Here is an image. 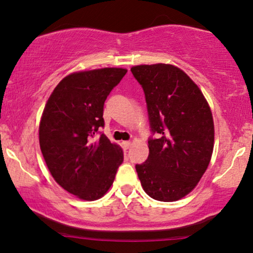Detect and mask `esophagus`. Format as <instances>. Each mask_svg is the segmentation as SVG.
<instances>
[{"mask_svg": "<svg viewBox=\"0 0 253 253\" xmlns=\"http://www.w3.org/2000/svg\"><path fill=\"white\" fill-rule=\"evenodd\" d=\"M122 146H123L124 150H127V148H130V146H131V143H130V141H123V143H122Z\"/></svg>", "mask_w": 253, "mask_h": 253, "instance_id": "34e87169", "label": "esophagus"}]
</instances>
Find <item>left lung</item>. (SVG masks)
<instances>
[{
    "mask_svg": "<svg viewBox=\"0 0 253 253\" xmlns=\"http://www.w3.org/2000/svg\"><path fill=\"white\" fill-rule=\"evenodd\" d=\"M133 77L143 87L152 134L147 160L136 165L144 191L160 202L191 192L209 167L214 145L211 108L198 86L170 64L137 65Z\"/></svg>",
    "mask_w": 253,
    "mask_h": 253,
    "instance_id": "left-lung-1",
    "label": "left lung"
}]
</instances>
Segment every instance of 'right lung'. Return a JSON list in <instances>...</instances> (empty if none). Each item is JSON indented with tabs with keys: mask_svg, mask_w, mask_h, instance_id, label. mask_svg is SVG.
<instances>
[{
	"mask_svg": "<svg viewBox=\"0 0 253 253\" xmlns=\"http://www.w3.org/2000/svg\"><path fill=\"white\" fill-rule=\"evenodd\" d=\"M126 69L75 72L58 83L44 107L39 126L43 159L55 181L84 200H96L112 186L123 152L100 127L103 105Z\"/></svg>",
	"mask_w": 253,
	"mask_h": 253,
	"instance_id": "1",
	"label": "right lung"
}]
</instances>
